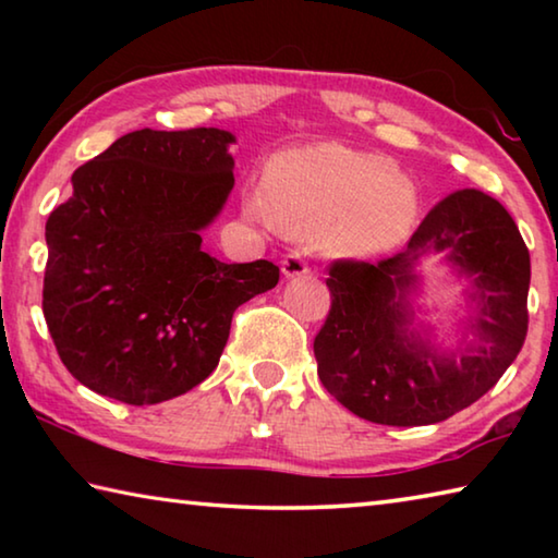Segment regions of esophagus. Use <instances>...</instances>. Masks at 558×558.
I'll return each mask as SVG.
<instances>
[{
    "label": "esophagus",
    "mask_w": 558,
    "mask_h": 558,
    "mask_svg": "<svg viewBox=\"0 0 558 558\" xmlns=\"http://www.w3.org/2000/svg\"><path fill=\"white\" fill-rule=\"evenodd\" d=\"M280 268H282V276H286V278L307 276V272H310L307 260L302 258L298 251H290V253H286V258L280 260Z\"/></svg>",
    "instance_id": "esophagus-1"
}]
</instances>
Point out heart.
Masks as SVG:
<instances>
[{"instance_id": "obj_1", "label": "heart", "mask_w": 558, "mask_h": 558, "mask_svg": "<svg viewBox=\"0 0 558 558\" xmlns=\"http://www.w3.org/2000/svg\"><path fill=\"white\" fill-rule=\"evenodd\" d=\"M245 214L295 239L323 235L332 253L362 258L411 231L418 192L389 157L327 143L280 155L266 192L245 196Z\"/></svg>"}]
</instances>
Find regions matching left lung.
<instances>
[{"mask_svg":"<svg viewBox=\"0 0 558 558\" xmlns=\"http://www.w3.org/2000/svg\"><path fill=\"white\" fill-rule=\"evenodd\" d=\"M428 250H448L478 288V349L460 363L433 355L410 329L402 295L414 281L412 263ZM529 276V251L505 206L477 189L450 194L396 256L329 263L332 305L315 337L319 381L381 426L450 418L493 389L522 349Z\"/></svg>","mask_w":558,"mask_h":558,"instance_id":"obj_1","label":"left lung"}]
</instances>
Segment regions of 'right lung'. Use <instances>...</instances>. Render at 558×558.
<instances>
[{"label":"right lung","instance_id":"obj_1","mask_svg":"<svg viewBox=\"0 0 558 558\" xmlns=\"http://www.w3.org/2000/svg\"><path fill=\"white\" fill-rule=\"evenodd\" d=\"M231 143L219 128L128 132L49 214L44 317L90 391L130 405L186 393L219 364L235 310L278 286L276 263L204 251L233 189Z\"/></svg>","mask_w":558,"mask_h":558}]
</instances>
